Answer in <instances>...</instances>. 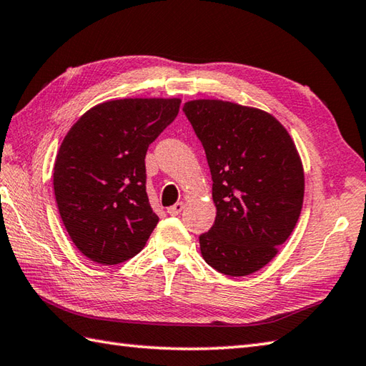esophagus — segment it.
I'll return each instance as SVG.
<instances>
[{
  "instance_id": "1",
  "label": "esophagus",
  "mask_w": 366,
  "mask_h": 366,
  "mask_svg": "<svg viewBox=\"0 0 366 366\" xmlns=\"http://www.w3.org/2000/svg\"><path fill=\"white\" fill-rule=\"evenodd\" d=\"M167 211H168L169 216H177V214H181L184 211V203L179 202V203H176L173 206H169Z\"/></svg>"
}]
</instances>
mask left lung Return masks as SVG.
Wrapping results in <instances>:
<instances>
[{"instance_id": "8db88e82", "label": "left lung", "mask_w": 366, "mask_h": 366, "mask_svg": "<svg viewBox=\"0 0 366 366\" xmlns=\"http://www.w3.org/2000/svg\"><path fill=\"white\" fill-rule=\"evenodd\" d=\"M184 112L204 147L216 222L199 236L207 264L232 277L268 264L295 228L305 171L295 142L269 112L222 99H192Z\"/></svg>"}]
</instances>
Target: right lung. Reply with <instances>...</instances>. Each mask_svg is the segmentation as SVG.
<instances>
[{"instance_id":"right-lung-1","label":"right lung","mask_w":366,"mask_h":366,"mask_svg":"<svg viewBox=\"0 0 366 366\" xmlns=\"http://www.w3.org/2000/svg\"><path fill=\"white\" fill-rule=\"evenodd\" d=\"M181 98H120L93 106L61 141L54 192L71 241L92 262L117 264L146 246L159 216L146 193V152Z\"/></svg>"}]
</instances>
